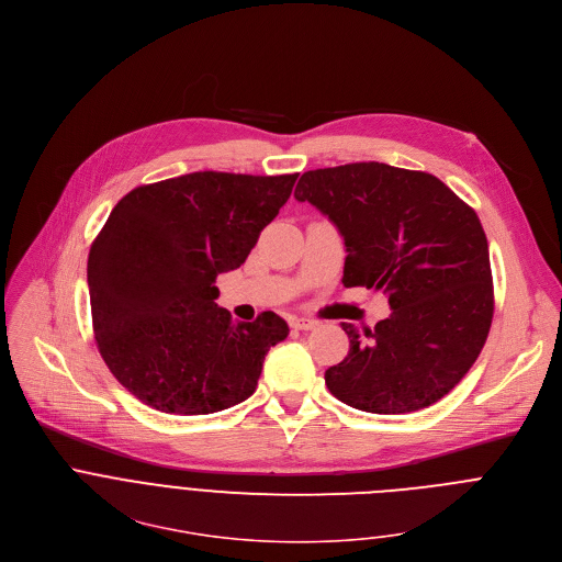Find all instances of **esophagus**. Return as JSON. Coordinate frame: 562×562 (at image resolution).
Here are the masks:
<instances>
[{
    "mask_svg": "<svg viewBox=\"0 0 562 562\" xmlns=\"http://www.w3.org/2000/svg\"><path fill=\"white\" fill-rule=\"evenodd\" d=\"M289 324H291V328H295V330H313V328L317 326V322H315V319H308V317H291Z\"/></svg>",
    "mask_w": 562,
    "mask_h": 562,
    "instance_id": "esophagus-1",
    "label": "esophagus"
}]
</instances>
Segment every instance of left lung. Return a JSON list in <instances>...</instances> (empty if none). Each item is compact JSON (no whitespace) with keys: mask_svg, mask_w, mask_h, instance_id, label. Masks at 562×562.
Here are the masks:
<instances>
[{"mask_svg":"<svg viewBox=\"0 0 562 562\" xmlns=\"http://www.w3.org/2000/svg\"><path fill=\"white\" fill-rule=\"evenodd\" d=\"M295 199L341 234L344 286L384 291L393 308L375 330L341 324L350 348L324 372L328 391L375 415L439 402L476 361L494 315L476 212L437 176L375 160L306 171Z\"/></svg>","mask_w":562,"mask_h":562,"instance_id":"obj_1","label":"left lung"}]
</instances>
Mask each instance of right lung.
<instances>
[{"label":"right lung","mask_w":562,"mask_h":562,"mask_svg":"<svg viewBox=\"0 0 562 562\" xmlns=\"http://www.w3.org/2000/svg\"><path fill=\"white\" fill-rule=\"evenodd\" d=\"M295 180L194 171L116 203L90 247L88 286L99 352L136 400L210 415L254 395L289 326L273 311L234 322L216 304V278L247 260Z\"/></svg>","instance_id":"right-lung-1"}]
</instances>
